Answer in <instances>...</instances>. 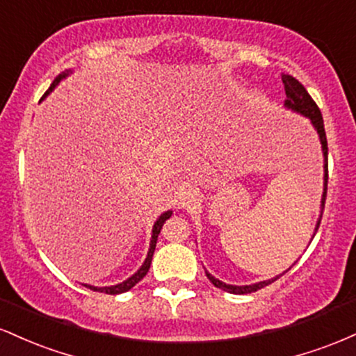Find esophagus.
<instances>
[{
    "instance_id": "1",
    "label": "esophagus",
    "mask_w": 356,
    "mask_h": 356,
    "mask_svg": "<svg viewBox=\"0 0 356 356\" xmlns=\"http://www.w3.org/2000/svg\"><path fill=\"white\" fill-rule=\"evenodd\" d=\"M195 201H197V192L194 189H184L181 194H179V204H181V207L191 206V204Z\"/></svg>"
}]
</instances>
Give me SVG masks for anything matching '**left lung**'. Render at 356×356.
Here are the masks:
<instances>
[{
    "instance_id": "8db88e82",
    "label": "left lung",
    "mask_w": 356,
    "mask_h": 356,
    "mask_svg": "<svg viewBox=\"0 0 356 356\" xmlns=\"http://www.w3.org/2000/svg\"><path fill=\"white\" fill-rule=\"evenodd\" d=\"M281 79H283L284 92H286L284 107L289 108V110H293V112H296V113H301V115L308 117L309 120H312L314 130H316L318 137H320L323 157H325V165H323V169H325V186H323L320 219H318L316 227H314V232H313V238H314V234H316L318 227H320L323 207H325V199H326V189H328V187H326V186H328V142H326L325 125H323V117H321L320 108H318V105L314 104V100L312 99V97H309V93L306 92V88L303 87V85H301L296 79H293L291 75H281ZM289 269H291V268H289ZM286 271H288V269H286ZM284 273H283V275H284ZM283 275H280V276H283ZM206 276L209 277V281L216 286V288L222 289V291H226V293H232V295H248V293H254V291H257V289L264 288V286L275 283L277 277H280V276H276V277H271V280L259 281V283H254V284L234 286V284L222 283V281H219L218 277H214V276L211 275V273H207V271H206Z\"/></svg>"
}]
</instances>
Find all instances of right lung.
<instances>
[{"mask_svg": "<svg viewBox=\"0 0 356 356\" xmlns=\"http://www.w3.org/2000/svg\"><path fill=\"white\" fill-rule=\"evenodd\" d=\"M68 73H70V72L61 73V75H58L55 80H53V83L50 85V88H48L47 92H44V95L42 97V100H43L47 95H50V92H53V88H55L56 85L60 83V80H63L65 76L68 75ZM170 216H172V211H165L164 214L159 216V219L155 220V224H154V227H152V239H150L149 252H147V257H145L144 264H142L140 269H138L136 275H132V276L129 277V280L122 281V283H118V284H115V286H104V288H99V286H92V284H83V286H87V288L92 289V291L107 293V295H120V293H125V291H129V289H132L134 286H136V284L138 283V281H140L142 277H144V276L147 275V271H149L150 263H152L154 251H155V244H157V238H159V234H161L162 226H164V222H165L167 219L170 218Z\"/></svg>", "mask_w": 356, "mask_h": 356, "instance_id": "1", "label": "right lung"}]
</instances>
